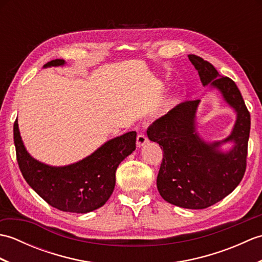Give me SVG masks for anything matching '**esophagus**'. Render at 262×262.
Here are the masks:
<instances>
[{"label":"esophagus","instance_id":"34e87169","mask_svg":"<svg viewBox=\"0 0 262 262\" xmlns=\"http://www.w3.org/2000/svg\"><path fill=\"white\" fill-rule=\"evenodd\" d=\"M147 143V137L144 135V134H140L137 135V140H136V144H137V147H142L145 145Z\"/></svg>","mask_w":262,"mask_h":262}]
</instances>
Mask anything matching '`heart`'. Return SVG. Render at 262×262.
<instances>
[{
	"label": "heart",
	"mask_w": 262,
	"mask_h": 262,
	"mask_svg": "<svg viewBox=\"0 0 262 262\" xmlns=\"http://www.w3.org/2000/svg\"><path fill=\"white\" fill-rule=\"evenodd\" d=\"M174 103H176V100H174V99H172L171 101H170V104L172 105V104H174Z\"/></svg>",
	"instance_id": "b5f03b06"
}]
</instances>
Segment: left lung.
Segmentation results:
<instances>
[{
    "mask_svg": "<svg viewBox=\"0 0 262 262\" xmlns=\"http://www.w3.org/2000/svg\"><path fill=\"white\" fill-rule=\"evenodd\" d=\"M203 85L216 89L236 114L231 134L223 141L206 142L197 132L196 114L200 100L178 104L148 127L147 137L163 148L157 186L172 205L204 209L219 203L241 182L247 168L250 113L234 81L221 76L213 65L196 55H188ZM231 141L229 151L220 145Z\"/></svg>",
    "mask_w": 262,
    "mask_h": 262,
    "instance_id": "1",
    "label": "left lung"
}]
</instances>
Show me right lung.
Listing matches in <instances>:
<instances>
[{"mask_svg": "<svg viewBox=\"0 0 262 262\" xmlns=\"http://www.w3.org/2000/svg\"><path fill=\"white\" fill-rule=\"evenodd\" d=\"M63 65L64 59H54L43 68ZM13 138L16 160L28 185L53 207L77 214L89 213L107 203L115 189L117 168L136 148V132H129L105 142L79 162L52 166L28 153L18 120L13 126Z\"/></svg>", "mask_w": 262, "mask_h": 262, "instance_id": "1", "label": "right lung"}]
</instances>
